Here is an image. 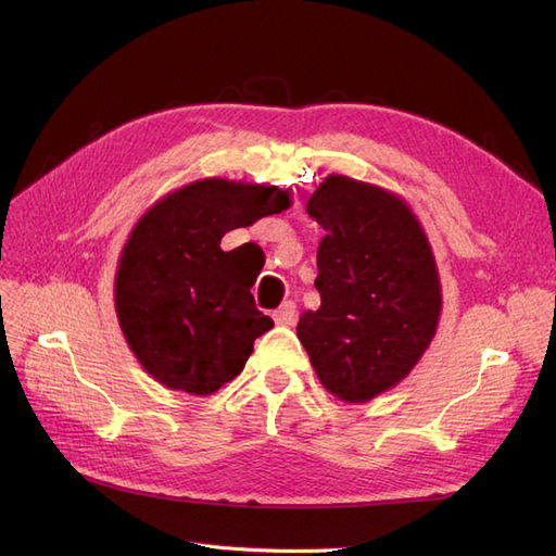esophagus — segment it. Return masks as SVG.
<instances>
[{
    "label": "esophagus",
    "mask_w": 556,
    "mask_h": 556,
    "mask_svg": "<svg viewBox=\"0 0 556 556\" xmlns=\"http://www.w3.org/2000/svg\"><path fill=\"white\" fill-rule=\"evenodd\" d=\"M274 319L278 325H294L296 323V304L294 301H285V304L274 311Z\"/></svg>",
    "instance_id": "obj_1"
}]
</instances>
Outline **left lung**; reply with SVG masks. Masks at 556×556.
Here are the masks:
<instances>
[{
    "mask_svg": "<svg viewBox=\"0 0 556 556\" xmlns=\"http://www.w3.org/2000/svg\"><path fill=\"white\" fill-rule=\"evenodd\" d=\"M308 215L317 245V311L296 336L327 390L364 403L392 390L425 355L441 317V280L427 233L406 201L378 185L327 176Z\"/></svg>",
    "mask_w": 556,
    "mask_h": 556,
    "instance_id": "obj_1",
    "label": "left lung"
}]
</instances>
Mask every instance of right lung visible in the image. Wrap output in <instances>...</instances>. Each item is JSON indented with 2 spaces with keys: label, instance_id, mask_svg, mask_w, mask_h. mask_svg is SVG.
<instances>
[{
  "label": "right lung",
  "instance_id": "obj_1",
  "mask_svg": "<svg viewBox=\"0 0 556 556\" xmlns=\"http://www.w3.org/2000/svg\"><path fill=\"white\" fill-rule=\"evenodd\" d=\"M290 206V190L276 185L204 178L143 213L117 262L115 313L157 382L206 396L243 371L274 319L250 294L257 274L220 241Z\"/></svg>",
  "mask_w": 556,
  "mask_h": 556
}]
</instances>
